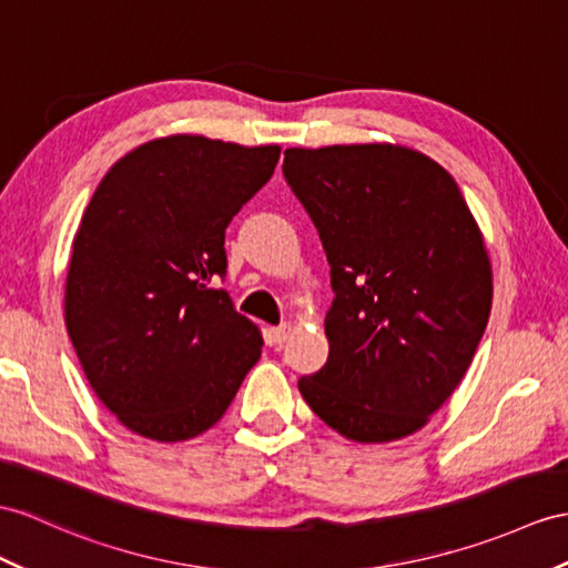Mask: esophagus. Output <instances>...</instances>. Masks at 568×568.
<instances>
[{
    "mask_svg": "<svg viewBox=\"0 0 568 568\" xmlns=\"http://www.w3.org/2000/svg\"><path fill=\"white\" fill-rule=\"evenodd\" d=\"M292 332H294V325L292 323H284L280 327H272V337H274L276 344H284L288 337H292Z\"/></svg>",
    "mask_w": 568,
    "mask_h": 568,
    "instance_id": "34e87169",
    "label": "esophagus"
}]
</instances>
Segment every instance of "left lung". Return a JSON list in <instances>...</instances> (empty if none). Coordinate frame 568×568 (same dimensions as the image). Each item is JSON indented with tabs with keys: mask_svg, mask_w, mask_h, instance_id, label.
Instances as JSON below:
<instances>
[{
	"mask_svg": "<svg viewBox=\"0 0 568 568\" xmlns=\"http://www.w3.org/2000/svg\"><path fill=\"white\" fill-rule=\"evenodd\" d=\"M284 178L321 233L335 301L308 407L358 444L428 422L458 388L491 311V262L453 175L397 144L286 149Z\"/></svg>",
	"mask_w": 568,
	"mask_h": 568,
	"instance_id": "1",
	"label": "left lung"
}]
</instances>
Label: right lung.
I'll return each mask as SVG.
<instances>
[{
    "label": "right lung",
    "instance_id": "right-lung-1",
    "mask_svg": "<svg viewBox=\"0 0 568 568\" xmlns=\"http://www.w3.org/2000/svg\"><path fill=\"white\" fill-rule=\"evenodd\" d=\"M280 146L173 134L110 169L81 216L64 284L69 339L101 403L161 444L204 434L262 352L224 288L231 219Z\"/></svg>",
    "mask_w": 568,
    "mask_h": 568
}]
</instances>
